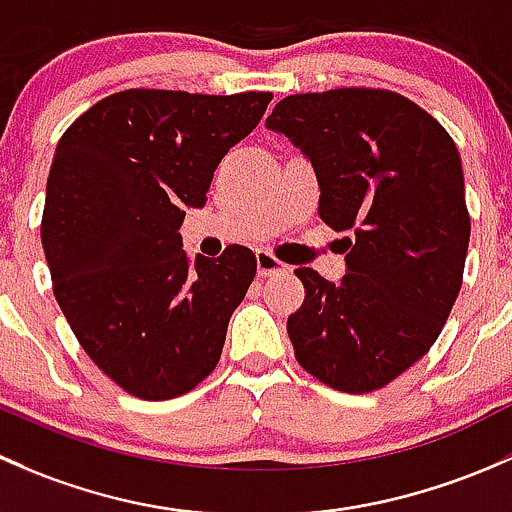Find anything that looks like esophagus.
<instances>
[{
    "label": "esophagus",
    "mask_w": 512,
    "mask_h": 512,
    "mask_svg": "<svg viewBox=\"0 0 512 512\" xmlns=\"http://www.w3.org/2000/svg\"><path fill=\"white\" fill-rule=\"evenodd\" d=\"M256 268H258V276H273V273H286L288 266H283L276 256L268 254V251H258L256 254Z\"/></svg>",
    "instance_id": "1"
}]
</instances>
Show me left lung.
Returning a JSON list of instances; mask_svg holds the SVG:
<instances>
[{
  "instance_id": "obj_1",
  "label": "left lung",
  "mask_w": 512,
  "mask_h": 512,
  "mask_svg": "<svg viewBox=\"0 0 512 512\" xmlns=\"http://www.w3.org/2000/svg\"><path fill=\"white\" fill-rule=\"evenodd\" d=\"M266 128L308 157L320 219L345 241V276L298 268L295 360L328 387H384L429 352L461 291L471 219L451 135L409 98L374 88L288 96Z\"/></svg>"
}]
</instances>
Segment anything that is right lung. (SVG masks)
<instances>
[{"mask_svg":"<svg viewBox=\"0 0 512 512\" xmlns=\"http://www.w3.org/2000/svg\"><path fill=\"white\" fill-rule=\"evenodd\" d=\"M271 98L133 88L59 140L41 219L54 295L88 357L133 397H179L217 367L256 256L189 258L179 226Z\"/></svg>","mask_w":512,"mask_h":512,"instance_id":"1","label":"right lung"}]
</instances>
